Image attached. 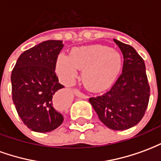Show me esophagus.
<instances>
[{
	"mask_svg": "<svg viewBox=\"0 0 161 161\" xmlns=\"http://www.w3.org/2000/svg\"><path fill=\"white\" fill-rule=\"evenodd\" d=\"M74 94L76 95L77 97H81V98H87V96L85 94H84V93H82L80 91H78V90H77V89H75L73 91Z\"/></svg>",
	"mask_w": 161,
	"mask_h": 161,
	"instance_id": "1",
	"label": "esophagus"
}]
</instances>
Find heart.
Here are the masks:
<instances>
[{
  "mask_svg": "<svg viewBox=\"0 0 161 161\" xmlns=\"http://www.w3.org/2000/svg\"><path fill=\"white\" fill-rule=\"evenodd\" d=\"M121 54L110 47L101 45L73 48L70 56L60 54L56 70L61 81L70 84L83 70V82L92 91H102L115 81L121 70Z\"/></svg>",
  "mask_w": 161,
  "mask_h": 161,
  "instance_id": "obj_1",
  "label": "heart"
}]
</instances>
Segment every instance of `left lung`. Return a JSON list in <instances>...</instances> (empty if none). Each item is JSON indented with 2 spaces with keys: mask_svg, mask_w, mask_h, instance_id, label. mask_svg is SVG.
Instances as JSON below:
<instances>
[{
  "mask_svg": "<svg viewBox=\"0 0 161 161\" xmlns=\"http://www.w3.org/2000/svg\"><path fill=\"white\" fill-rule=\"evenodd\" d=\"M123 55L122 72L109 91L89 99L100 121L113 130L134 127L145 115L150 96L144 60L131 46L117 40Z\"/></svg>",
  "mask_w": 161,
  "mask_h": 161,
  "instance_id": "obj_1",
  "label": "left lung"
}]
</instances>
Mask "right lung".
Here are the masks:
<instances>
[{"instance_id": "add662e5", "label": "right lung", "mask_w": 161, "mask_h": 161, "mask_svg": "<svg viewBox=\"0 0 161 161\" xmlns=\"http://www.w3.org/2000/svg\"><path fill=\"white\" fill-rule=\"evenodd\" d=\"M62 40H46L20 54L11 74L12 98L18 115L31 130L53 131L64 121L54 96L64 86L55 73Z\"/></svg>"}]
</instances>
